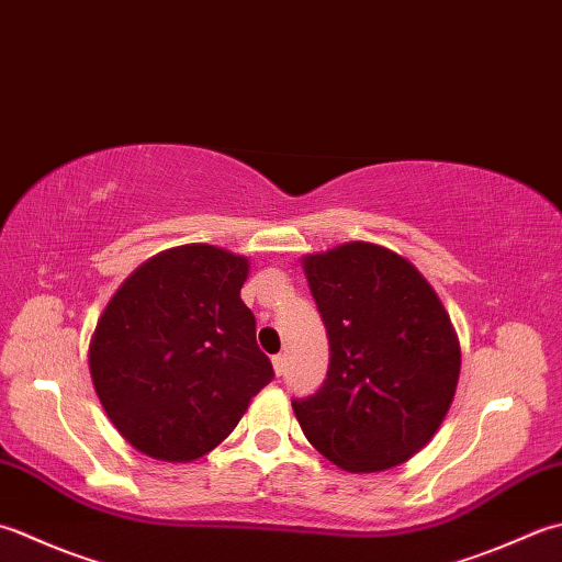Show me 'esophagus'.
<instances>
[{
  "mask_svg": "<svg viewBox=\"0 0 562 562\" xmlns=\"http://www.w3.org/2000/svg\"><path fill=\"white\" fill-rule=\"evenodd\" d=\"M272 368H274V372H278V375H282V372H284V356L282 353L272 358Z\"/></svg>",
  "mask_w": 562,
  "mask_h": 562,
  "instance_id": "1",
  "label": "esophagus"
}]
</instances>
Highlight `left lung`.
Listing matches in <instances>:
<instances>
[{"label": "left lung", "instance_id": "1", "mask_svg": "<svg viewBox=\"0 0 562 562\" xmlns=\"http://www.w3.org/2000/svg\"><path fill=\"white\" fill-rule=\"evenodd\" d=\"M328 336V372L292 400L318 453L348 472L406 463L431 441L453 402L460 344L441 300L409 260L375 244L304 258Z\"/></svg>", "mask_w": 562, "mask_h": 562}]
</instances>
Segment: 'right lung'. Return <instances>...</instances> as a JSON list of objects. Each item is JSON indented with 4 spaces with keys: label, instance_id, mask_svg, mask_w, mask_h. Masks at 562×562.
<instances>
[{
    "label": "right lung",
    "instance_id": "right-lung-1",
    "mask_svg": "<svg viewBox=\"0 0 562 562\" xmlns=\"http://www.w3.org/2000/svg\"><path fill=\"white\" fill-rule=\"evenodd\" d=\"M248 258L206 244L143 262L99 316L90 372L116 431L140 453L187 463L234 431L274 378L240 300Z\"/></svg>",
    "mask_w": 562,
    "mask_h": 562
}]
</instances>
